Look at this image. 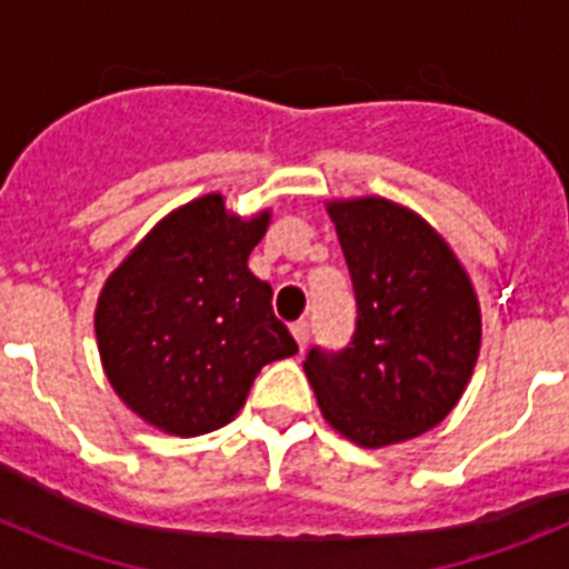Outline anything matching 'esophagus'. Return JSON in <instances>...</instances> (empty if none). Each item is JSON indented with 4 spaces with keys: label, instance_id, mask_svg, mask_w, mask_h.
I'll return each instance as SVG.
<instances>
[{
    "label": "esophagus",
    "instance_id": "1",
    "mask_svg": "<svg viewBox=\"0 0 569 569\" xmlns=\"http://www.w3.org/2000/svg\"><path fill=\"white\" fill-rule=\"evenodd\" d=\"M290 333H293V339H296V345H299V350H305V345H308V339H310V325L305 319L301 321H296L293 328H290Z\"/></svg>",
    "mask_w": 569,
    "mask_h": 569
}]
</instances>
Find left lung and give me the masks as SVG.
Instances as JSON below:
<instances>
[{
    "label": "left lung",
    "mask_w": 569,
    "mask_h": 569,
    "mask_svg": "<svg viewBox=\"0 0 569 569\" xmlns=\"http://www.w3.org/2000/svg\"><path fill=\"white\" fill-rule=\"evenodd\" d=\"M356 293L341 350L305 359L321 416L359 447L416 439L465 393L481 347L479 299L447 241L379 196L330 202Z\"/></svg>",
    "instance_id": "left-lung-1"
}]
</instances>
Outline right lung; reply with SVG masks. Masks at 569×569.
<instances>
[{
    "label": "right lung",
    "instance_id": "add662e5",
    "mask_svg": "<svg viewBox=\"0 0 569 569\" xmlns=\"http://www.w3.org/2000/svg\"><path fill=\"white\" fill-rule=\"evenodd\" d=\"M268 222L270 210L241 219L208 193L164 216L104 281L102 367L148 425L210 433L244 407L261 367L299 350L273 316L270 284L248 268Z\"/></svg>",
    "mask_w": 569,
    "mask_h": 569
}]
</instances>
